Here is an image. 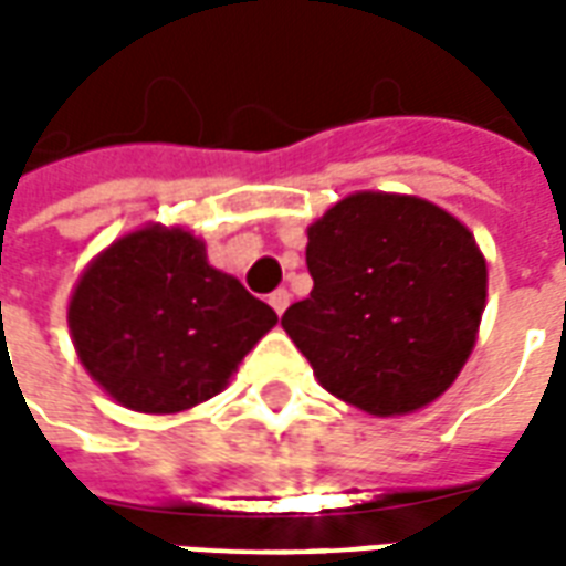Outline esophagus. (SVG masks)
I'll list each match as a JSON object with an SVG mask.
<instances>
[{"label": "esophagus", "mask_w": 566, "mask_h": 566, "mask_svg": "<svg viewBox=\"0 0 566 566\" xmlns=\"http://www.w3.org/2000/svg\"><path fill=\"white\" fill-rule=\"evenodd\" d=\"M268 304L274 307L276 316H283V314H286V307H290V292H286V290L271 292V298H268Z\"/></svg>", "instance_id": "34e87169"}]
</instances>
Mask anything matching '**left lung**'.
<instances>
[{"mask_svg":"<svg viewBox=\"0 0 566 566\" xmlns=\"http://www.w3.org/2000/svg\"><path fill=\"white\" fill-rule=\"evenodd\" d=\"M314 290L283 328L332 396L375 418L436 402L475 347L488 264L430 200L356 191L307 228Z\"/></svg>","mask_w":566,"mask_h":566,"instance_id":"obj_1","label":"left lung"}]
</instances>
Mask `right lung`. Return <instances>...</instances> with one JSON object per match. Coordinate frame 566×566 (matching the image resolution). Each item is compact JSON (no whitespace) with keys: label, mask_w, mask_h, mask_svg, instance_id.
I'll list each match as a JSON object with an SVG mask.
<instances>
[{"label":"right lung","mask_w":566,"mask_h":566,"mask_svg":"<svg viewBox=\"0 0 566 566\" xmlns=\"http://www.w3.org/2000/svg\"><path fill=\"white\" fill-rule=\"evenodd\" d=\"M70 332L87 375L115 402L176 415L228 387L276 314L207 262L186 228L146 226L84 268Z\"/></svg>","instance_id":"1"}]
</instances>
